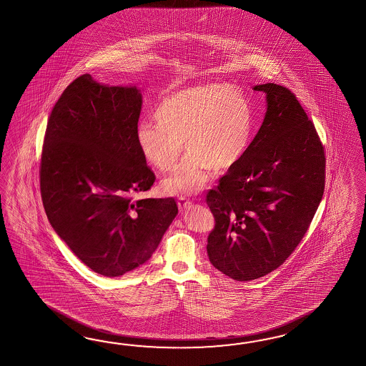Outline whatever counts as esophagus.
Returning a JSON list of instances; mask_svg holds the SVG:
<instances>
[{
	"mask_svg": "<svg viewBox=\"0 0 366 366\" xmlns=\"http://www.w3.org/2000/svg\"><path fill=\"white\" fill-rule=\"evenodd\" d=\"M192 206V202L187 199V198H179V212H185L189 207Z\"/></svg>",
	"mask_w": 366,
	"mask_h": 366,
	"instance_id": "esophagus-1",
	"label": "esophagus"
}]
</instances>
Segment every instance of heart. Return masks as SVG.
I'll list each match as a JSON object with an SVG mask.
<instances>
[{
  "label": "heart",
  "mask_w": 366,
  "mask_h": 366,
  "mask_svg": "<svg viewBox=\"0 0 366 366\" xmlns=\"http://www.w3.org/2000/svg\"><path fill=\"white\" fill-rule=\"evenodd\" d=\"M156 120H142L136 129L140 151L160 172H169L184 144L189 153L176 172L162 179L169 196L201 192L212 168L234 167L249 145L252 108L241 89L223 84H201L164 95L156 107Z\"/></svg>",
  "instance_id": "obj_1"
}]
</instances>
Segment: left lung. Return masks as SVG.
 <instances>
[{
    "label": "left lung",
    "instance_id": "8db88e82",
    "mask_svg": "<svg viewBox=\"0 0 366 366\" xmlns=\"http://www.w3.org/2000/svg\"><path fill=\"white\" fill-rule=\"evenodd\" d=\"M267 111L238 162L209 190L214 215L210 263L238 282L264 277L303 239L325 187V154L312 122L294 94L259 84Z\"/></svg>",
    "mask_w": 366,
    "mask_h": 366
}]
</instances>
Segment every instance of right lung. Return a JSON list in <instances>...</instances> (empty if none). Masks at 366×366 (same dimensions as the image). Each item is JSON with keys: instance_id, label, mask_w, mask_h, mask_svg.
Returning a JSON list of instances; mask_svg holds the SVG:
<instances>
[{"instance_id": "right-lung-1", "label": "right lung", "mask_w": 366, "mask_h": 366, "mask_svg": "<svg viewBox=\"0 0 366 366\" xmlns=\"http://www.w3.org/2000/svg\"><path fill=\"white\" fill-rule=\"evenodd\" d=\"M142 89L89 74L63 91L47 122L41 196L54 230L103 277L144 264L179 213L174 198H136L154 173L137 145Z\"/></svg>"}]
</instances>
